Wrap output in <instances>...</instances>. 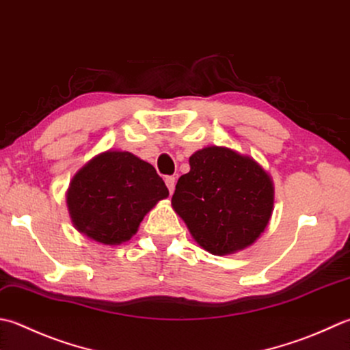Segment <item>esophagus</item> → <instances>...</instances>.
Segmentation results:
<instances>
[{"mask_svg":"<svg viewBox=\"0 0 350 350\" xmlns=\"http://www.w3.org/2000/svg\"><path fill=\"white\" fill-rule=\"evenodd\" d=\"M165 183H167V188H168V191L171 194H173V191H174V185H176V179L173 176H167L165 177Z\"/></svg>","mask_w":350,"mask_h":350,"instance_id":"34e87169","label":"esophagus"}]
</instances>
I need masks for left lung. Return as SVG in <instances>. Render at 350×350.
I'll return each mask as SVG.
<instances>
[{
    "label": "left lung",
    "mask_w": 350,
    "mask_h": 350,
    "mask_svg": "<svg viewBox=\"0 0 350 350\" xmlns=\"http://www.w3.org/2000/svg\"><path fill=\"white\" fill-rule=\"evenodd\" d=\"M171 204L197 244L212 255L249 247L270 221L275 188L250 156L228 147H204L189 157Z\"/></svg>",
    "instance_id": "obj_1"
}]
</instances>
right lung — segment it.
Instances as JSON below:
<instances>
[{
  "mask_svg": "<svg viewBox=\"0 0 350 350\" xmlns=\"http://www.w3.org/2000/svg\"><path fill=\"white\" fill-rule=\"evenodd\" d=\"M167 197L168 188L153 165L130 152L107 150L72 177L66 204L80 234L118 245L129 241L147 212Z\"/></svg>",
  "mask_w": 350,
  "mask_h": 350,
  "instance_id": "obj_1",
  "label": "right lung"
}]
</instances>
